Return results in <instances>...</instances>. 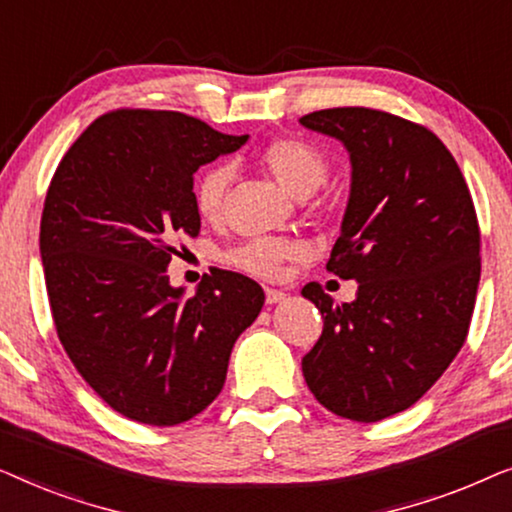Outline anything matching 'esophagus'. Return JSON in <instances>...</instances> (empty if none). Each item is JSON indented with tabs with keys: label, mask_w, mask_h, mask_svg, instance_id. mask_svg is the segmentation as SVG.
I'll list each match as a JSON object with an SVG mask.
<instances>
[{
	"label": "esophagus",
	"mask_w": 512,
	"mask_h": 512,
	"mask_svg": "<svg viewBox=\"0 0 512 512\" xmlns=\"http://www.w3.org/2000/svg\"><path fill=\"white\" fill-rule=\"evenodd\" d=\"M286 298V293L284 291H279V289H265V303L268 305H277V303H282V300Z\"/></svg>",
	"instance_id": "34e87169"
}]
</instances>
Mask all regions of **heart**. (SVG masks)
Instances as JSON below:
<instances>
[{
  "instance_id": "obj_1",
  "label": "heart",
  "mask_w": 512,
  "mask_h": 512,
  "mask_svg": "<svg viewBox=\"0 0 512 512\" xmlns=\"http://www.w3.org/2000/svg\"><path fill=\"white\" fill-rule=\"evenodd\" d=\"M261 165L291 198L305 200L328 179V158L317 144L300 137H284L270 142L261 151ZM233 184V170L226 163L207 167L195 181V209L202 219L219 221ZM305 247L286 237H261L244 242L228 254V261L258 277H277L286 261H296Z\"/></svg>"
}]
</instances>
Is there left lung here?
<instances>
[{
  "label": "left lung",
  "instance_id": "8db88e82",
  "mask_svg": "<svg viewBox=\"0 0 512 512\" xmlns=\"http://www.w3.org/2000/svg\"><path fill=\"white\" fill-rule=\"evenodd\" d=\"M345 146L352 184L326 268L359 284L338 305L303 286L324 331L303 356L314 398L352 422L408 410L464 345L480 282V228L457 160L422 125L366 107L314 111Z\"/></svg>",
  "mask_w": 512,
  "mask_h": 512
}]
</instances>
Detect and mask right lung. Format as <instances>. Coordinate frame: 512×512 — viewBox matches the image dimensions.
I'll return each mask as SVG.
<instances>
[{"instance_id":"right-lung-1","label":"right lung","mask_w":512,"mask_h":512,"mask_svg":"<svg viewBox=\"0 0 512 512\" xmlns=\"http://www.w3.org/2000/svg\"><path fill=\"white\" fill-rule=\"evenodd\" d=\"M247 139L179 111L121 109L88 125L48 186L39 251L58 338L132 422L174 426L205 410L265 303L230 270L193 296L167 277L174 240L200 233L193 174Z\"/></svg>"}]
</instances>
